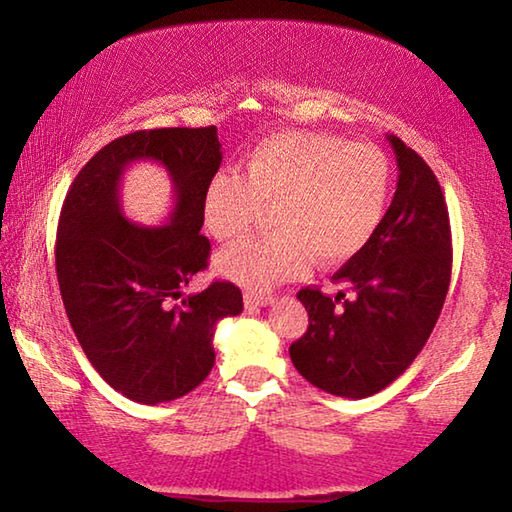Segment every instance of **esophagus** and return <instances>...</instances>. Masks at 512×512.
Segmentation results:
<instances>
[{
    "label": "esophagus",
    "instance_id": "obj_1",
    "mask_svg": "<svg viewBox=\"0 0 512 512\" xmlns=\"http://www.w3.org/2000/svg\"><path fill=\"white\" fill-rule=\"evenodd\" d=\"M244 302H246L248 309H255V307H268V305H273L275 298H273V296H262V293L248 291L246 296H244Z\"/></svg>",
    "mask_w": 512,
    "mask_h": 512
}]
</instances>
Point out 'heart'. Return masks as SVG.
Segmentation results:
<instances>
[{
  "label": "heart",
  "mask_w": 512,
  "mask_h": 512,
  "mask_svg": "<svg viewBox=\"0 0 512 512\" xmlns=\"http://www.w3.org/2000/svg\"><path fill=\"white\" fill-rule=\"evenodd\" d=\"M393 167L372 144L327 133L284 131L259 142L241 171L214 173L203 219L223 244L248 237L273 210L275 235L235 246L219 271L248 289H271L318 259L334 266L361 253L384 221Z\"/></svg>",
  "instance_id": "1"
}]
</instances>
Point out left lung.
Listing matches in <instances>:
<instances>
[{
    "label": "left lung",
    "instance_id": "8db88e82",
    "mask_svg": "<svg viewBox=\"0 0 512 512\" xmlns=\"http://www.w3.org/2000/svg\"><path fill=\"white\" fill-rule=\"evenodd\" d=\"M397 160V189L384 221L361 253L334 273L352 300L298 291L307 332L291 343L296 370L320 391L370 397L411 366L436 327L452 277V230L443 189L418 153L386 135Z\"/></svg>",
    "mask_w": 512,
    "mask_h": 512
}]
</instances>
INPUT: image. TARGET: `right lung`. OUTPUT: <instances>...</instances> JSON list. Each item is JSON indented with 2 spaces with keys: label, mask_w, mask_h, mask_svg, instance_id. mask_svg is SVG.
Listing matches in <instances>:
<instances>
[{
  "label": "right lung",
  "mask_w": 512,
  "mask_h": 512,
  "mask_svg": "<svg viewBox=\"0 0 512 512\" xmlns=\"http://www.w3.org/2000/svg\"><path fill=\"white\" fill-rule=\"evenodd\" d=\"M216 126L155 128L110 142L74 178L60 210L56 273L85 357L124 397L142 404L187 395L214 366V329L244 309L239 287H183L207 268L203 196L221 167ZM133 161H158L174 185L164 226H140L120 210V176Z\"/></svg>",
  "instance_id": "add662e5"
}]
</instances>
